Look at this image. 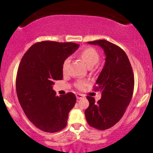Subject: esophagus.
Masks as SVG:
<instances>
[{"label":"esophagus","instance_id":"34e87169","mask_svg":"<svg viewBox=\"0 0 153 153\" xmlns=\"http://www.w3.org/2000/svg\"><path fill=\"white\" fill-rule=\"evenodd\" d=\"M84 95L82 94H76V98L78 100H80V99H82V98H84Z\"/></svg>","mask_w":153,"mask_h":153}]
</instances>
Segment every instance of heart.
Here are the masks:
<instances>
[{
  "mask_svg": "<svg viewBox=\"0 0 153 153\" xmlns=\"http://www.w3.org/2000/svg\"><path fill=\"white\" fill-rule=\"evenodd\" d=\"M79 57L82 59V61L85 63L88 68L93 67L94 65L98 63L100 60V53L94 48L90 47V46H86L80 50L78 53ZM70 62V59H66L63 61L62 65V71L63 73H65L67 71L68 65ZM88 85V82L85 81H78L76 83V87L78 89H83Z\"/></svg>",
  "mask_w": 153,
  "mask_h": 153,
  "instance_id": "1",
  "label": "heart"
}]
</instances>
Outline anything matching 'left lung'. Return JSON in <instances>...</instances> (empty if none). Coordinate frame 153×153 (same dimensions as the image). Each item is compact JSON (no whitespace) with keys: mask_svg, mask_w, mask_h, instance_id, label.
Returning a JSON list of instances; mask_svg holds the SVG:
<instances>
[{"mask_svg":"<svg viewBox=\"0 0 153 153\" xmlns=\"http://www.w3.org/2000/svg\"><path fill=\"white\" fill-rule=\"evenodd\" d=\"M99 45L106 56L105 64L96 81L94 90L101 91L102 98L90 102L85 114L88 124L98 130H106L114 126L124 114L134 89V75L130 61L122 49L104 39L89 42Z\"/></svg>","mask_w":153,"mask_h":153,"instance_id":"obj_1","label":"left lung"}]
</instances>
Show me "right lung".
Here are the masks:
<instances>
[{
  "mask_svg": "<svg viewBox=\"0 0 153 153\" xmlns=\"http://www.w3.org/2000/svg\"><path fill=\"white\" fill-rule=\"evenodd\" d=\"M79 46L73 42H37L21 60L15 83L17 98L25 115L40 130L55 133L66 126L76 97L72 92L58 97L52 85L62 80L63 61Z\"/></svg>",
  "mask_w": 153,
  "mask_h": 153,
  "instance_id": "1",
  "label": "right lung"
}]
</instances>
